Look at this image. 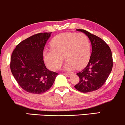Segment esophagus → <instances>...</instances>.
<instances>
[{
	"instance_id": "obj_1",
	"label": "esophagus",
	"mask_w": 125,
	"mask_h": 125,
	"mask_svg": "<svg viewBox=\"0 0 125 125\" xmlns=\"http://www.w3.org/2000/svg\"><path fill=\"white\" fill-rule=\"evenodd\" d=\"M63 74L64 75L66 76H68V77L71 76L72 75V74H71V73H63Z\"/></svg>"
}]
</instances>
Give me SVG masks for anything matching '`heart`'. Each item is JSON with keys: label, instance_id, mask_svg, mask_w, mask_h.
<instances>
[{"label": "heart", "instance_id": "heart-1", "mask_svg": "<svg viewBox=\"0 0 125 125\" xmlns=\"http://www.w3.org/2000/svg\"><path fill=\"white\" fill-rule=\"evenodd\" d=\"M51 49L45 50L43 59L46 64L52 71L61 66L63 58L66 61V71L81 69L88 63L90 56V43L87 36L83 33H64L52 40Z\"/></svg>", "mask_w": 125, "mask_h": 125}]
</instances>
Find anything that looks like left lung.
<instances>
[{"label":"left lung","instance_id":"obj_1","mask_svg":"<svg viewBox=\"0 0 125 125\" xmlns=\"http://www.w3.org/2000/svg\"><path fill=\"white\" fill-rule=\"evenodd\" d=\"M84 33L92 44V53L86 67L76 74L79 82L74 86L77 90L87 93L96 90L104 83L111 72L113 59L111 50L104 41L83 29H76Z\"/></svg>","mask_w":125,"mask_h":125}]
</instances>
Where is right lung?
<instances>
[{
  "label": "right lung",
  "mask_w": 125,
  "mask_h": 125,
  "mask_svg": "<svg viewBox=\"0 0 125 125\" xmlns=\"http://www.w3.org/2000/svg\"><path fill=\"white\" fill-rule=\"evenodd\" d=\"M52 32L36 34L16 46L10 59V69L19 86L25 91L41 94L49 89L58 73L48 69L43 53Z\"/></svg>",
  "instance_id": "add662e5"
}]
</instances>
